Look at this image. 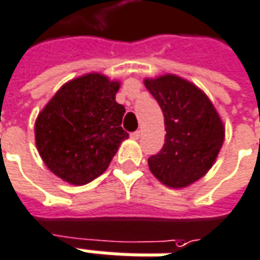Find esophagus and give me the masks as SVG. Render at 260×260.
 I'll use <instances>...</instances> for the list:
<instances>
[{
	"mask_svg": "<svg viewBox=\"0 0 260 260\" xmlns=\"http://www.w3.org/2000/svg\"><path fill=\"white\" fill-rule=\"evenodd\" d=\"M140 136H141V133L140 132H134L130 134V137H132L133 140H138V138H140Z\"/></svg>",
	"mask_w": 260,
	"mask_h": 260,
	"instance_id": "obj_1",
	"label": "esophagus"
}]
</instances>
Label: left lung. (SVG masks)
<instances>
[{
    "label": "left lung",
    "instance_id": "left-lung-1",
    "mask_svg": "<svg viewBox=\"0 0 260 260\" xmlns=\"http://www.w3.org/2000/svg\"><path fill=\"white\" fill-rule=\"evenodd\" d=\"M164 112V148L148 159L151 173L170 188H184L204 177L224 141V124L208 95L176 75L145 79Z\"/></svg>",
    "mask_w": 260,
    "mask_h": 260
}]
</instances>
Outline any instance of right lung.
<instances>
[{
  "label": "right lung",
  "instance_id": "add662e5",
  "mask_svg": "<svg viewBox=\"0 0 260 260\" xmlns=\"http://www.w3.org/2000/svg\"><path fill=\"white\" fill-rule=\"evenodd\" d=\"M120 83L101 73L69 80L43 108L34 124L36 147L59 179L83 185L101 176L128 134L124 107L116 102Z\"/></svg>",
  "mask_w": 260,
  "mask_h": 260
}]
</instances>
